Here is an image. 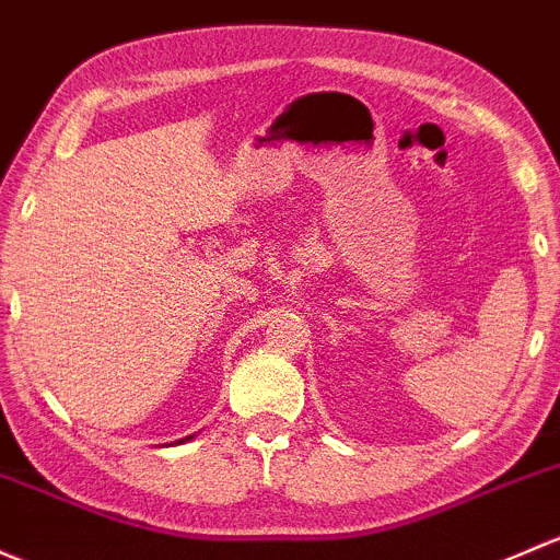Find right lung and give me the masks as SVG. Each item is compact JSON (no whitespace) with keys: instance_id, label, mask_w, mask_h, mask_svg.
Wrapping results in <instances>:
<instances>
[{"instance_id":"right-lung-1","label":"right lung","mask_w":560,"mask_h":560,"mask_svg":"<svg viewBox=\"0 0 560 560\" xmlns=\"http://www.w3.org/2000/svg\"><path fill=\"white\" fill-rule=\"evenodd\" d=\"M188 440H194V436H186V440H180V445H183V442H188Z\"/></svg>"}]
</instances>
